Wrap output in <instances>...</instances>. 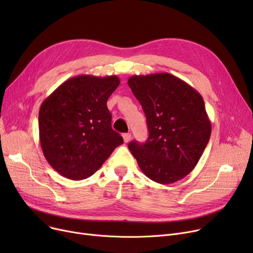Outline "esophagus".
Wrapping results in <instances>:
<instances>
[{
    "instance_id": "esophagus-1",
    "label": "esophagus",
    "mask_w": 253,
    "mask_h": 253,
    "mask_svg": "<svg viewBox=\"0 0 253 253\" xmlns=\"http://www.w3.org/2000/svg\"><path fill=\"white\" fill-rule=\"evenodd\" d=\"M123 139H124V142H129L131 140V134L130 133H125L123 134Z\"/></svg>"
}]
</instances>
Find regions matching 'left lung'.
<instances>
[{
	"label": "left lung",
	"instance_id": "left-lung-1",
	"mask_svg": "<svg viewBox=\"0 0 253 253\" xmlns=\"http://www.w3.org/2000/svg\"><path fill=\"white\" fill-rule=\"evenodd\" d=\"M128 85L147 117L149 137L128 148L150 179L169 184L195 168L211 134L200 93L168 73L132 76Z\"/></svg>",
	"mask_w": 253,
	"mask_h": 253
}]
</instances>
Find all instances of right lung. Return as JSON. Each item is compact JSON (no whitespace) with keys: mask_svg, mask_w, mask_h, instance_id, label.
<instances>
[{"mask_svg":"<svg viewBox=\"0 0 253 253\" xmlns=\"http://www.w3.org/2000/svg\"><path fill=\"white\" fill-rule=\"evenodd\" d=\"M119 85L117 76H77L42 102L40 142L46 160L60 175L72 180L91 176L123 143V137L112 128L106 106Z\"/></svg>","mask_w":253,"mask_h":253,"instance_id":"1","label":"right lung"}]
</instances>
